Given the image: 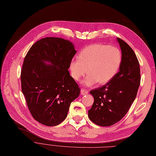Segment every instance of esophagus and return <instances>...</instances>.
Masks as SVG:
<instances>
[{
  "label": "esophagus",
  "mask_w": 156,
  "mask_h": 156,
  "mask_svg": "<svg viewBox=\"0 0 156 156\" xmlns=\"http://www.w3.org/2000/svg\"><path fill=\"white\" fill-rule=\"evenodd\" d=\"M80 93H81V94H82L84 95V94H87V93H88V91H87V90H84V89H81Z\"/></svg>",
  "instance_id": "34e87169"
}]
</instances>
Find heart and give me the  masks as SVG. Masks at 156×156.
Returning a JSON list of instances; mask_svg holds the SVG:
<instances>
[{"label":"heart","instance_id":"heart-1","mask_svg":"<svg viewBox=\"0 0 156 156\" xmlns=\"http://www.w3.org/2000/svg\"><path fill=\"white\" fill-rule=\"evenodd\" d=\"M122 54L118 48L105 44H92L84 48L72 60L69 69L72 78L79 80L87 73L82 84L90 87L97 83L105 84L112 80L119 70Z\"/></svg>","mask_w":156,"mask_h":156}]
</instances>
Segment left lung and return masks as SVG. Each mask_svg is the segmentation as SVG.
I'll use <instances>...</instances> for the list:
<instances>
[{
    "label": "left lung",
    "instance_id": "left-lung-1",
    "mask_svg": "<svg viewBox=\"0 0 156 156\" xmlns=\"http://www.w3.org/2000/svg\"><path fill=\"white\" fill-rule=\"evenodd\" d=\"M122 62L114 79L90 91L94 103L88 110L90 119L100 126H110L126 114L134 101L140 84V64L134 51L120 38Z\"/></svg>",
    "mask_w": 156,
    "mask_h": 156
}]
</instances>
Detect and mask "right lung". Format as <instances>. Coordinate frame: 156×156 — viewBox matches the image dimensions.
I'll list each match as a JSON object with an SVG mask.
<instances>
[{"instance_id":"1","label":"right lung","mask_w":156,"mask_h":156,"mask_svg":"<svg viewBox=\"0 0 156 156\" xmlns=\"http://www.w3.org/2000/svg\"><path fill=\"white\" fill-rule=\"evenodd\" d=\"M76 53L70 41L46 37L34 43L24 59L22 93L32 117L44 125L62 122L79 96L80 88L68 70Z\"/></svg>"}]
</instances>
